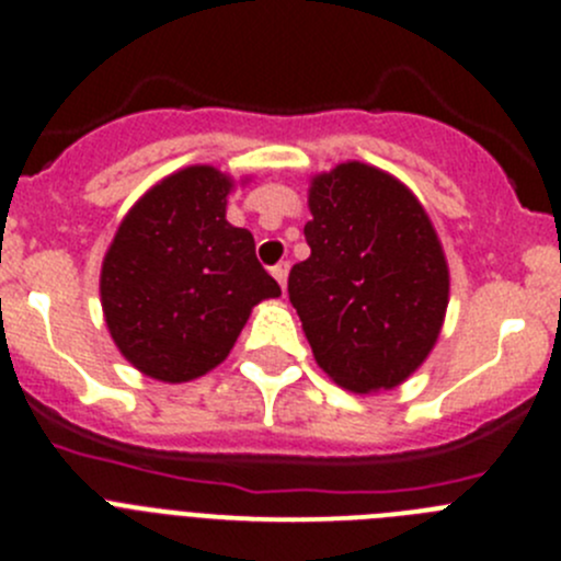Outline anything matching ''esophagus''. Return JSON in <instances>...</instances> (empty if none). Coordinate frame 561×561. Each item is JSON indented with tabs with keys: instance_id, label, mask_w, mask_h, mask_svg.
<instances>
[{
	"instance_id": "obj_1",
	"label": "esophagus",
	"mask_w": 561,
	"mask_h": 561,
	"mask_svg": "<svg viewBox=\"0 0 561 561\" xmlns=\"http://www.w3.org/2000/svg\"><path fill=\"white\" fill-rule=\"evenodd\" d=\"M287 271H290V263H287V260H282V263H276L274 268H271V274H274V279L279 282L282 290L287 287Z\"/></svg>"
}]
</instances>
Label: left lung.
<instances>
[{
  "mask_svg": "<svg viewBox=\"0 0 561 561\" xmlns=\"http://www.w3.org/2000/svg\"><path fill=\"white\" fill-rule=\"evenodd\" d=\"M312 249L287 293L320 369L355 393L396 388L432 353L448 263L417 197L393 175L344 162L309 190Z\"/></svg>",
  "mask_w": 561,
  "mask_h": 561,
  "instance_id": "obj_1",
  "label": "left lung"
}]
</instances>
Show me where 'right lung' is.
I'll return each mask as SVG.
<instances>
[{"label": "right lung", "instance_id": "1", "mask_svg": "<svg viewBox=\"0 0 561 561\" xmlns=\"http://www.w3.org/2000/svg\"><path fill=\"white\" fill-rule=\"evenodd\" d=\"M233 181L184 168L146 192L105 254L100 296L124 358L162 382H186L228 358L254 304L282 296L254 239L225 219Z\"/></svg>", "mask_w": 561, "mask_h": 561}]
</instances>
